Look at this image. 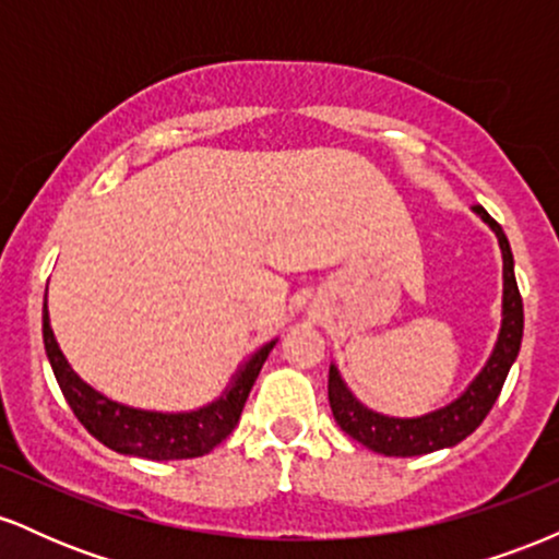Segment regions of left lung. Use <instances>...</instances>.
Here are the masks:
<instances>
[{
  "mask_svg": "<svg viewBox=\"0 0 559 559\" xmlns=\"http://www.w3.org/2000/svg\"><path fill=\"white\" fill-rule=\"evenodd\" d=\"M473 213L493 230L499 249H502V325H499L489 360L484 362L478 376L444 407L415 415V418H396V415L376 413L357 400L336 365H331L329 370V402L338 428L360 441L362 447L386 454V457H418V454L449 449L467 439L489 415L504 386V378L521 352L523 299L518 292L510 241H507L502 226L480 204L473 207Z\"/></svg>",
  "mask_w": 559,
  "mask_h": 559,
  "instance_id": "1",
  "label": "left lung"
}]
</instances>
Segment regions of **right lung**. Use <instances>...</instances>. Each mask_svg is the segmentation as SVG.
I'll return each mask as SVG.
<instances>
[{"instance_id": "obj_1", "label": "right lung", "mask_w": 559, "mask_h": 559, "mask_svg": "<svg viewBox=\"0 0 559 559\" xmlns=\"http://www.w3.org/2000/svg\"><path fill=\"white\" fill-rule=\"evenodd\" d=\"M41 333L44 349H47L57 383H60L62 394H66L70 409L81 420V426L94 439H99L102 444L110 447L112 452L157 460V463H163V460H191L213 452L239 426L249 391H252L262 365H265L267 355L278 342V338H271V342L258 346L247 360H241L236 373L230 376L228 386L213 402L194 409H181V413H163V409H141L115 402L102 391L88 386L70 368L68 357L62 355L60 344L55 338L52 323H49L47 294H44Z\"/></svg>"}]
</instances>
